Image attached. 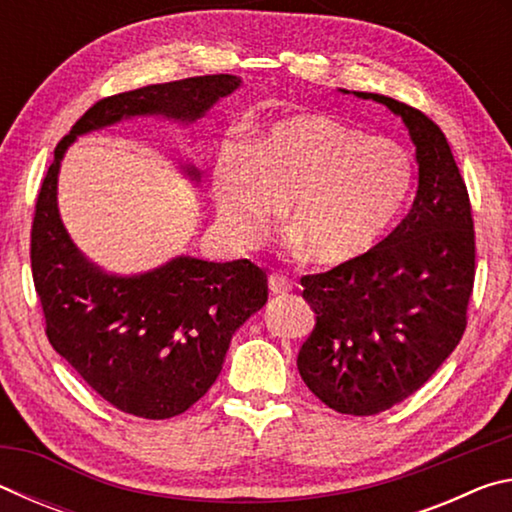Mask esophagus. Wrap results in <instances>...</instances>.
I'll list each match as a JSON object with an SVG mask.
<instances>
[{
  "instance_id": "34e87169",
  "label": "esophagus",
  "mask_w": 512,
  "mask_h": 512,
  "mask_svg": "<svg viewBox=\"0 0 512 512\" xmlns=\"http://www.w3.org/2000/svg\"><path fill=\"white\" fill-rule=\"evenodd\" d=\"M291 289H293V284L289 277H284L280 273L268 275V291H271L273 296H277V293H289Z\"/></svg>"
}]
</instances>
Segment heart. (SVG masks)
Instances as JSON below:
<instances>
[{
	"instance_id": "1",
	"label": "heart",
	"mask_w": 512,
	"mask_h": 512,
	"mask_svg": "<svg viewBox=\"0 0 512 512\" xmlns=\"http://www.w3.org/2000/svg\"><path fill=\"white\" fill-rule=\"evenodd\" d=\"M411 185L402 144L311 112L250 128L246 144H221L210 167L214 210L232 246L253 248L289 201L291 241L318 264L368 253Z\"/></svg>"
}]
</instances>
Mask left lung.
<instances>
[{"label":"left lung","mask_w":512,"mask_h":512,"mask_svg":"<svg viewBox=\"0 0 512 512\" xmlns=\"http://www.w3.org/2000/svg\"><path fill=\"white\" fill-rule=\"evenodd\" d=\"M352 94L404 121L415 146L418 192L409 214L375 248L302 277L316 327L302 343L298 370L329 409L375 415L427 384L461 341L474 284V223L443 131L384 94Z\"/></svg>","instance_id":"left-lung-1"}]
</instances>
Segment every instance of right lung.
Returning a JSON list of instances; mask_svg holds the SVG:
<instances>
[{
    "label": "right lung",
    "instance_id": "1",
    "mask_svg": "<svg viewBox=\"0 0 512 512\" xmlns=\"http://www.w3.org/2000/svg\"><path fill=\"white\" fill-rule=\"evenodd\" d=\"M241 88L232 74L146 85L101 99L54 151L31 230V271L54 350L103 400L146 420L185 413L219 377L232 334L266 305V273L248 259L171 257L135 275L81 253L58 212V173L76 137L135 117L194 126ZM183 173L196 185L194 164Z\"/></svg>",
    "mask_w": 512,
    "mask_h": 512
}]
</instances>
